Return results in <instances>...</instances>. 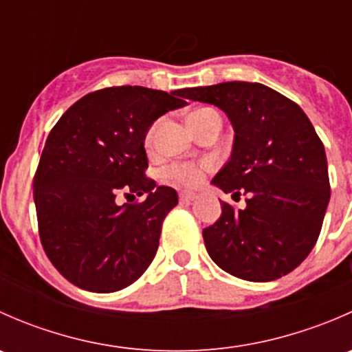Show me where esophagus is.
<instances>
[{"mask_svg":"<svg viewBox=\"0 0 352 352\" xmlns=\"http://www.w3.org/2000/svg\"><path fill=\"white\" fill-rule=\"evenodd\" d=\"M180 202H184V204H189V202H192L194 199L197 197L196 192H180Z\"/></svg>","mask_w":352,"mask_h":352,"instance_id":"esophagus-1","label":"esophagus"}]
</instances>
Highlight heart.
<instances>
[{
	"instance_id": "obj_1",
	"label": "heart",
	"mask_w": 352,
	"mask_h": 352,
	"mask_svg": "<svg viewBox=\"0 0 352 352\" xmlns=\"http://www.w3.org/2000/svg\"><path fill=\"white\" fill-rule=\"evenodd\" d=\"M206 110H211V109H199L192 113H201V112H206ZM153 134H155V126L148 131L146 134L148 143L153 141ZM208 168H209V163H177V165H172L168 170H166V175H168L170 180L179 184V186L196 187L202 182L204 173Z\"/></svg>"
}]
</instances>
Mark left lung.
Listing matches in <instances>:
<instances>
[{
	"instance_id": "left-lung-1",
	"label": "left lung",
	"mask_w": 352,
	"mask_h": 352,
	"mask_svg": "<svg viewBox=\"0 0 352 352\" xmlns=\"http://www.w3.org/2000/svg\"><path fill=\"white\" fill-rule=\"evenodd\" d=\"M184 94L228 116L232 156L212 184L247 196L245 209L221 202L218 221L202 230L209 257L247 281L289 274L317 243L330 199L327 156L310 119L261 83L226 81Z\"/></svg>"
}]
</instances>
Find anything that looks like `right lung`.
I'll use <instances>...</instances> for the list:
<instances>
[{
	"instance_id": "1",
	"label": "right lung",
	"mask_w": 352,
	"mask_h": 352,
	"mask_svg": "<svg viewBox=\"0 0 352 352\" xmlns=\"http://www.w3.org/2000/svg\"><path fill=\"white\" fill-rule=\"evenodd\" d=\"M184 90L112 87L85 95L49 133L34 177L38 235L49 261L74 286L112 293L141 278L158 250L162 223L179 197L156 186L144 138ZM147 194L119 206L115 196Z\"/></svg>"
}]
</instances>
